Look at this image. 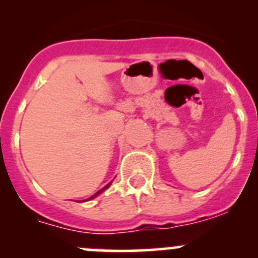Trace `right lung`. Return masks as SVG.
<instances>
[{"label": "right lung", "mask_w": 258, "mask_h": 258, "mask_svg": "<svg viewBox=\"0 0 258 258\" xmlns=\"http://www.w3.org/2000/svg\"><path fill=\"white\" fill-rule=\"evenodd\" d=\"M108 186H110V183H108V184H107V186H105V187H103V188H102V189H100V191H98V192H97V194H95V195H93V196H92V197H90V199H88V200L93 199V197H96V196H97V195H98V194H101V192H102V191H105V189H106V188H107V187H108Z\"/></svg>", "instance_id": "add662e5"}]
</instances>
